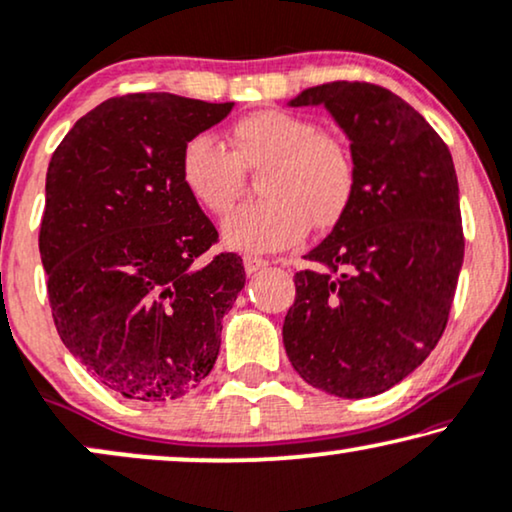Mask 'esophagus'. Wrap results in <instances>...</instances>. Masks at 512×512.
Returning a JSON list of instances; mask_svg holds the SVG:
<instances>
[{"label": "esophagus", "instance_id": "1", "mask_svg": "<svg viewBox=\"0 0 512 512\" xmlns=\"http://www.w3.org/2000/svg\"><path fill=\"white\" fill-rule=\"evenodd\" d=\"M267 260H262V257H245L243 267H245V274H257V271H262L264 267H267Z\"/></svg>", "mask_w": 512, "mask_h": 512}]
</instances>
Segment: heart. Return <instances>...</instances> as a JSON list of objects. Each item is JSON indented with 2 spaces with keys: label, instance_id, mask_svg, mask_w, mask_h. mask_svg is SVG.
<instances>
[{
  "label": "heart",
  "instance_id": "b5f03b06",
  "mask_svg": "<svg viewBox=\"0 0 512 512\" xmlns=\"http://www.w3.org/2000/svg\"><path fill=\"white\" fill-rule=\"evenodd\" d=\"M231 152L215 135L199 133L182 149L187 192L208 213L234 206L245 170H264V201L236 208L222 222V241L241 252H274L302 241L309 227L332 229L356 194V161L349 145L316 121L260 109L229 131Z\"/></svg>",
  "mask_w": 512,
  "mask_h": 512
}]
</instances>
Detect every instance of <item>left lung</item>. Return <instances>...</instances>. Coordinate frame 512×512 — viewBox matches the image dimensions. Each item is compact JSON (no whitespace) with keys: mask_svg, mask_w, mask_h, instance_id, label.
Instances as JSON below:
<instances>
[{"mask_svg":"<svg viewBox=\"0 0 512 512\" xmlns=\"http://www.w3.org/2000/svg\"><path fill=\"white\" fill-rule=\"evenodd\" d=\"M292 107L323 105L351 140L356 194L295 274L283 323L290 363L339 398L388 391L445 332L463 264L452 154L412 105L365 81L306 88Z\"/></svg>","mask_w":512,"mask_h":512,"instance_id":"8db88e82","label":"left lung"}]
</instances>
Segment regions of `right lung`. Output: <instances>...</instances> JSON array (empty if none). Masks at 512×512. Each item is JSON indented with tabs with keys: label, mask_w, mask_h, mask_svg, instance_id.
<instances>
[{
	"label": "right lung",
	"mask_w": 512,
	"mask_h": 512,
	"mask_svg": "<svg viewBox=\"0 0 512 512\" xmlns=\"http://www.w3.org/2000/svg\"><path fill=\"white\" fill-rule=\"evenodd\" d=\"M231 107L173 93L109 98L51 156L39 252L56 330L124 398H180L220 353L245 269L234 252L201 260L217 229L187 192L180 159Z\"/></svg>",
	"instance_id": "right-lung-1"
}]
</instances>
